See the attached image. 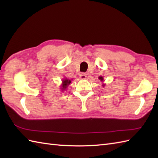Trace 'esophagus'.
<instances>
[{"instance_id": "34e87169", "label": "esophagus", "mask_w": 158, "mask_h": 158, "mask_svg": "<svg viewBox=\"0 0 158 158\" xmlns=\"http://www.w3.org/2000/svg\"><path fill=\"white\" fill-rule=\"evenodd\" d=\"M86 77H87V75L85 73H82L80 74V78L81 79H85Z\"/></svg>"}]
</instances>
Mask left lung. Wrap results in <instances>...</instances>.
Returning a JSON list of instances; mask_svg holds the SVG:
<instances>
[{
	"mask_svg": "<svg viewBox=\"0 0 158 158\" xmlns=\"http://www.w3.org/2000/svg\"><path fill=\"white\" fill-rule=\"evenodd\" d=\"M99 79H100V80H101V81H102V80H103V78H102V77H99Z\"/></svg>",
	"mask_w": 158,
	"mask_h": 158,
	"instance_id": "1",
	"label": "left lung"
}]
</instances>
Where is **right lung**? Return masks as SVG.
<instances>
[{"instance_id":"obj_1","label":"right lung","mask_w":158,"mask_h":158,"mask_svg":"<svg viewBox=\"0 0 158 158\" xmlns=\"http://www.w3.org/2000/svg\"><path fill=\"white\" fill-rule=\"evenodd\" d=\"M63 84H62V89H65L66 88V87L68 86V85H69L70 83H71V81H70V80H68V79H64V80H63Z\"/></svg>"}]
</instances>
